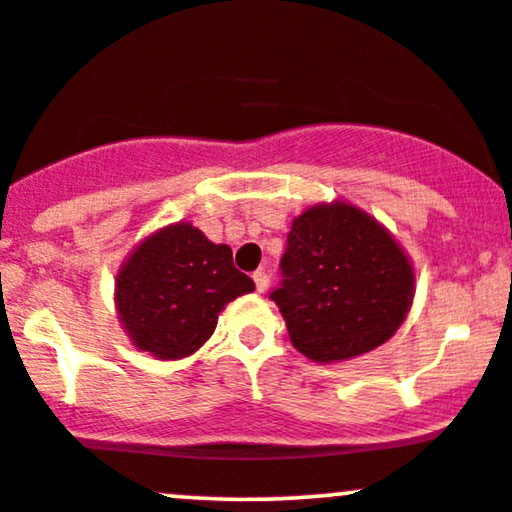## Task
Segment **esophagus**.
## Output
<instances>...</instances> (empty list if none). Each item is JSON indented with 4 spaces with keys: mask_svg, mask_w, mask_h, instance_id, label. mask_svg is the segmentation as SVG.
Wrapping results in <instances>:
<instances>
[{
    "mask_svg": "<svg viewBox=\"0 0 512 512\" xmlns=\"http://www.w3.org/2000/svg\"><path fill=\"white\" fill-rule=\"evenodd\" d=\"M252 279H255V286H257V291H260V293L267 291V286H269V274L264 272V269H257V272L252 274Z\"/></svg>",
    "mask_w": 512,
    "mask_h": 512,
    "instance_id": "obj_1",
    "label": "esophagus"
}]
</instances>
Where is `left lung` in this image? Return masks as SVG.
Wrapping results in <instances>:
<instances>
[{
  "label": "left lung",
  "mask_w": 512,
  "mask_h": 512,
  "mask_svg": "<svg viewBox=\"0 0 512 512\" xmlns=\"http://www.w3.org/2000/svg\"><path fill=\"white\" fill-rule=\"evenodd\" d=\"M279 305L293 346L317 363L385 344L414 298V269L387 228L354 204H315L291 223Z\"/></svg>",
  "instance_id": "obj_1"
}]
</instances>
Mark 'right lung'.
<instances>
[{
  "label": "right lung",
  "mask_w": 512,
  "mask_h": 512,
  "mask_svg": "<svg viewBox=\"0 0 512 512\" xmlns=\"http://www.w3.org/2000/svg\"><path fill=\"white\" fill-rule=\"evenodd\" d=\"M115 305L127 337L161 361L185 358L214 334L226 303L255 291L228 245L192 223L151 233L117 272Z\"/></svg>",
  "instance_id": "obj_1"
}]
</instances>
